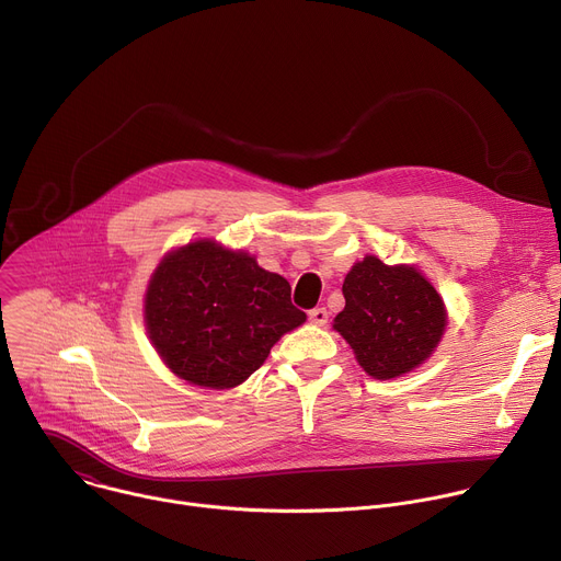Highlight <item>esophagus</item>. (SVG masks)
Returning a JSON list of instances; mask_svg holds the SVG:
<instances>
[{"mask_svg": "<svg viewBox=\"0 0 561 561\" xmlns=\"http://www.w3.org/2000/svg\"><path fill=\"white\" fill-rule=\"evenodd\" d=\"M308 319L314 327H327L329 324V310L327 308H312L308 312Z\"/></svg>", "mask_w": 561, "mask_h": 561, "instance_id": "1", "label": "esophagus"}]
</instances>
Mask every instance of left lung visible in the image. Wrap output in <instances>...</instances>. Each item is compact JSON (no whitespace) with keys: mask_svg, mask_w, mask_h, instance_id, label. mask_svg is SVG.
<instances>
[{"mask_svg":"<svg viewBox=\"0 0 561 561\" xmlns=\"http://www.w3.org/2000/svg\"><path fill=\"white\" fill-rule=\"evenodd\" d=\"M342 290L346 306L333 329L375 379H394L422 366L448 327L442 295L417 266H388L366 255L353 264Z\"/></svg>","mask_w":561,"mask_h":561,"instance_id":"obj_1","label":"left lung"}]
</instances>
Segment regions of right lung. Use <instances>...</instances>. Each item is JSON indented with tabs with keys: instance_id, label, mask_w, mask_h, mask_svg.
Returning a JSON list of instances; mask_svg holds the SVG:
<instances>
[{
	"instance_id": "1",
	"label": "right lung",
	"mask_w": 561,
	"mask_h": 561,
	"mask_svg": "<svg viewBox=\"0 0 561 561\" xmlns=\"http://www.w3.org/2000/svg\"><path fill=\"white\" fill-rule=\"evenodd\" d=\"M306 322L290 284L244 251L195 239L162 257L144 295V324L167 368L202 388H234L282 335Z\"/></svg>"
}]
</instances>
